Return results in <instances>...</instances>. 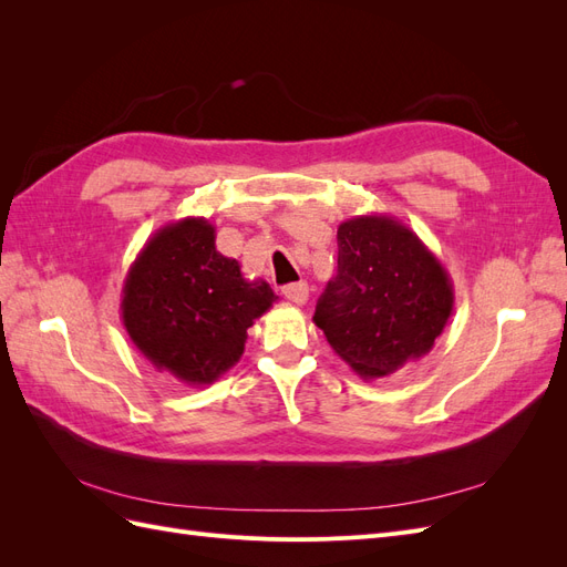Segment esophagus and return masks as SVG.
I'll return each instance as SVG.
<instances>
[{
    "label": "esophagus",
    "instance_id": "1",
    "mask_svg": "<svg viewBox=\"0 0 567 567\" xmlns=\"http://www.w3.org/2000/svg\"><path fill=\"white\" fill-rule=\"evenodd\" d=\"M284 298L296 302V305H305L307 300H310V286H307L305 281L288 284V286H284Z\"/></svg>",
    "mask_w": 567,
    "mask_h": 567
}]
</instances>
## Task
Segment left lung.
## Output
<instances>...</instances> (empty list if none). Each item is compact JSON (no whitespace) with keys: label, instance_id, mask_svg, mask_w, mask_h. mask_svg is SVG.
Masks as SVG:
<instances>
[{"label":"left lung","instance_id":"obj_1","mask_svg":"<svg viewBox=\"0 0 567 567\" xmlns=\"http://www.w3.org/2000/svg\"><path fill=\"white\" fill-rule=\"evenodd\" d=\"M454 312L447 269L398 217L359 215L338 227V269L315 323L364 381L433 350Z\"/></svg>","mask_w":567,"mask_h":567}]
</instances>
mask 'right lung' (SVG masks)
<instances>
[{
    "label": "right lung",
    "instance_id": "add662e5",
    "mask_svg": "<svg viewBox=\"0 0 567 567\" xmlns=\"http://www.w3.org/2000/svg\"><path fill=\"white\" fill-rule=\"evenodd\" d=\"M279 298L215 248L205 217L169 221L132 262L123 326L148 362L186 385H210L244 354L248 329Z\"/></svg>",
    "mask_w": 567,
    "mask_h": 567
}]
</instances>
